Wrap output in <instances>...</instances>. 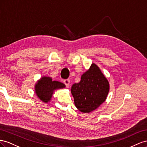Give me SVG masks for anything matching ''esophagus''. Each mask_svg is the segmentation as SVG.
I'll return each instance as SVG.
<instances>
[{"instance_id": "34e87169", "label": "esophagus", "mask_w": 147, "mask_h": 147, "mask_svg": "<svg viewBox=\"0 0 147 147\" xmlns=\"http://www.w3.org/2000/svg\"><path fill=\"white\" fill-rule=\"evenodd\" d=\"M69 79H65V80L63 81V82H64V84H65V86H66V87H68L69 86Z\"/></svg>"}]
</instances>
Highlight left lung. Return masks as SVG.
<instances>
[{"mask_svg": "<svg viewBox=\"0 0 147 147\" xmlns=\"http://www.w3.org/2000/svg\"><path fill=\"white\" fill-rule=\"evenodd\" d=\"M110 86L107 78L95 64L84 73L81 81L71 87L75 106L83 113L95 110L107 98Z\"/></svg>", "mask_w": 147, "mask_h": 147, "instance_id": "8db88e82", "label": "left lung"}]
</instances>
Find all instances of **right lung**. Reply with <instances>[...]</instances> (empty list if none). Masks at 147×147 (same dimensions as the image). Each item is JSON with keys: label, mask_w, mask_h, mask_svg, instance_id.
Instances as JSON below:
<instances>
[{"label": "right lung", "mask_w": 147, "mask_h": 147, "mask_svg": "<svg viewBox=\"0 0 147 147\" xmlns=\"http://www.w3.org/2000/svg\"><path fill=\"white\" fill-rule=\"evenodd\" d=\"M65 87L63 83L52 81L50 78L44 77L36 84L35 90L37 97L43 102H48L52 97L54 90Z\"/></svg>", "instance_id": "right-lung-1"}]
</instances>
